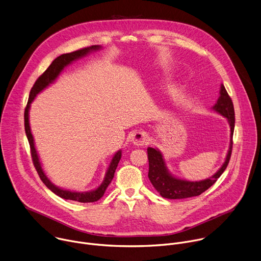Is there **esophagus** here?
Instances as JSON below:
<instances>
[{
	"mask_svg": "<svg viewBox=\"0 0 261 261\" xmlns=\"http://www.w3.org/2000/svg\"><path fill=\"white\" fill-rule=\"evenodd\" d=\"M130 141L136 146H144L149 142V137L146 132H136L132 136Z\"/></svg>",
	"mask_w": 261,
	"mask_h": 261,
	"instance_id": "esophagus-1",
	"label": "esophagus"
}]
</instances>
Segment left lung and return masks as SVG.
<instances>
[{"label":"left lung","instance_id":"8db88e82","mask_svg":"<svg viewBox=\"0 0 261 261\" xmlns=\"http://www.w3.org/2000/svg\"><path fill=\"white\" fill-rule=\"evenodd\" d=\"M213 109L224 116L229 123L230 126V144L229 149L226 155V160L223 166L219 169V171L213 175L211 178L201 180V181H187L174 177L169 173V170L166 166V162L164 156L158 149L148 147V161H149V172L148 177L154 188L160 192L163 197L170 199H181L192 196H197L209 189L217 179L222 175V173L227 168V165L230 160L231 150H232V136L234 129V109L233 103L228 95L225 87L221 84L220 88V96L215 103Z\"/></svg>","mask_w":261,"mask_h":261}]
</instances>
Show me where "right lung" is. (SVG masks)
Segmentation results:
<instances>
[{
  "mask_svg": "<svg viewBox=\"0 0 261 261\" xmlns=\"http://www.w3.org/2000/svg\"><path fill=\"white\" fill-rule=\"evenodd\" d=\"M100 46L99 45H93L90 47H85L79 50H76L74 52H70V54H65L60 56L59 58H57L54 62L51 63V65L47 68V70L36 80L34 86L31 89L30 92V96H29V100H28V105L25 107L24 110V129H25V134L29 140V144L31 147V154H32V160H33V164L37 170V173L40 177V179L42 180V182L47 186V188H49L52 192L56 193L57 195L61 196L62 198L65 199H70V200H76L79 202H94L96 200H98L103 193H105L108 185L111 183L113 177H114V173L115 170L118 166V163L121 159V150L117 151L115 153V155L113 156V159L111 161V164L106 172V176L103 178L102 183L94 190L91 191H86V192H77V191H70V190H65L62 188L57 187L55 184H52L51 181L47 178V176L45 175V173L43 172V169L41 167L40 161H39V156L38 153L36 151L35 148V144H34V138L33 135L31 133V127H30V122H29V111H30V107H31V102L34 100V98L36 97V95L42 91L44 88H46L49 84H51L54 82L59 75L61 74V72L64 70L65 67H67L68 65H70L72 62L85 57L86 55H88L90 51L93 50H97L99 49Z\"/></svg>",
  "mask_w": 261,
  "mask_h": 261,
  "instance_id": "add662e5",
  "label": "right lung"
}]
</instances>
